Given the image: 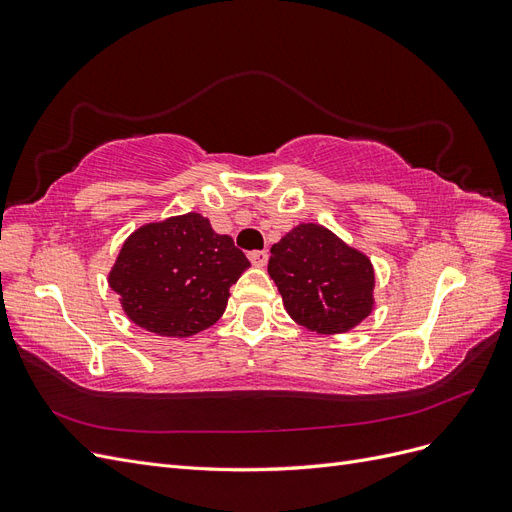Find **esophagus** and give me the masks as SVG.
<instances>
[{
  "label": "esophagus",
  "mask_w": 512,
  "mask_h": 512,
  "mask_svg": "<svg viewBox=\"0 0 512 512\" xmlns=\"http://www.w3.org/2000/svg\"><path fill=\"white\" fill-rule=\"evenodd\" d=\"M247 258H250V262H252L254 267H265L267 260H269V252L267 250H256V252L247 254Z\"/></svg>",
  "instance_id": "esophagus-1"
}]
</instances>
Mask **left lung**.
Here are the masks:
<instances>
[{"mask_svg":"<svg viewBox=\"0 0 512 512\" xmlns=\"http://www.w3.org/2000/svg\"><path fill=\"white\" fill-rule=\"evenodd\" d=\"M269 275L286 312L322 335L350 331L374 307L369 258L318 224H299L271 247Z\"/></svg>","mask_w":512,"mask_h":512,"instance_id":"left-lung-1","label":"left lung"}]
</instances>
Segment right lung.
Listing matches in <instances>:
<instances>
[{
    "label": "right lung",
    "mask_w": 512,
    "mask_h": 512,
    "mask_svg": "<svg viewBox=\"0 0 512 512\" xmlns=\"http://www.w3.org/2000/svg\"><path fill=\"white\" fill-rule=\"evenodd\" d=\"M247 267L235 241L218 235L203 215L188 213L132 232L108 284L138 327L190 337L224 314L230 286Z\"/></svg>",
    "instance_id": "1"
}]
</instances>
